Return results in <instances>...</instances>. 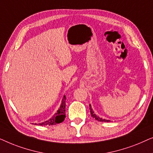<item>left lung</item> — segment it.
<instances>
[{"label":"left lung","instance_id":"1","mask_svg":"<svg viewBox=\"0 0 153 153\" xmlns=\"http://www.w3.org/2000/svg\"><path fill=\"white\" fill-rule=\"evenodd\" d=\"M90 111H91V116L93 117V118H95L96 120L97 121H100V122H109L110 120H105V119H102V118H100V117H98L97 115H96L94 111L91 108V106L90 105Z\"/></svg>","mask_w":153,"mask_h":153}]
</instances>
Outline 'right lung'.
<instances>
[{"label": "right lung", "instance_id": "right-lung-1", "mask_svg": "<svg viewBox=\"0 0 153 153\" xmlns=\"http://www.w3.org/2000/svg\"><path fill=\"white\" fill-rule=\"evenodd\" d=\"M65 101L66 97L65 96H64L62 100V104H60V106L59 109L57 111V113L51 118H50L49 120H47L45 122L41 123H38V124L35 123V125L45 126V125H57L62 123L65 120Z\"/></svg>", "mask_w": 153, "mask_h": 153}]
</instances>
